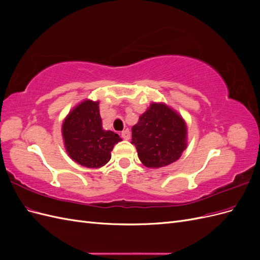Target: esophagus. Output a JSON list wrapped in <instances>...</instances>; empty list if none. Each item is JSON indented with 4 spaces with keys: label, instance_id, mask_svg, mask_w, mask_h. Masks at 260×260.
<instances>
[{
    "label": "esophagus",
    "instance_id": "esophagus-1",
    "mask_svg": "<svg viewBox=\"0 0 260 260\" xmlns=\"http://www.w3.org/2000/svg\"><path fill=\"white\" fill-rule=\"evenodd\" d=\"M121 138L123 140H129L130 139V131L128 129H125L121 132Z\"/></svg>",
    "mask_w": 260,
    "mask_h": 260
}]
</instances>
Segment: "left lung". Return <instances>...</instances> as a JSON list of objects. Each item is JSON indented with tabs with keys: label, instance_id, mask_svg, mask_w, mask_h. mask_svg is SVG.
Wrapping results in <instances>:
<instances>
[{
	"label": "left lung",
	"instance_id": "8db88e82",
	"mask_svg": "<svg viewBox=\"0 0 260 260\" xmlns=\"http://www.w3.org/2000/svg\"><path fill=\"white\" fill-rule=\"evenodd\" d=\"M131 143L145 167L161 168L177 161L187 146V127L178 112L153 103L132 127Z\"/></svg>",
	"mask_w": 260,
	"mask_h": 260
}]
</instances>
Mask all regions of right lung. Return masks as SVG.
<instances>
[{
  "mask_svg": "<svg viewBox=\"0 0 260 260\" xmlns=\"http://www.w3.org/2000/svg\"><path fill=\"white\" fill-rule=\"evenodd\" d=\"M99 105V101L83 100L68 113L61 124L68 156L86 168L105 166L114 146L122 141L117 133L103 129Z\"/></svg>",
  "mask_w": 260,
  "mask_h": 260,
  "instance_id": "add662e5",
  "label": "right lung"
}]
</instances>
